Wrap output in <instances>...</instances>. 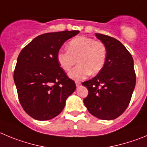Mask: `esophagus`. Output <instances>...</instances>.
<instances>
[{
    "instance_id": "esophagus-1",
    "label": "esophagus",
    "mask_w": 147,
    "mask_h": 147,
    "mask_svg": "<svg viewBox=\"0 0 147 147\" xmlns=\"http://www.w3.org/2000/svg\"><path fill=\"white\" fill-rule=\"evenodd\" d=\"M75 84H76L77 87H78L80 85V81H75Z\"/></svg>"
}]
</instances>
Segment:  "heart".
Segmentation results:
<instances>
[{"mask_svg":"<svg viewBox=\"0 0 147 147\" xmlns=\"http://www.w3.org/2000/svg\"><path fill=\"white\" fill-rule=\"evenodd\" d=\"M107 47L101 41L87 36H78L68 43V51L60 50L57 61L63 70L69 71L76 63L69 76L74 80H83L89 74L96 75L102 69L107 59Z\"/></svg>","mask_w":147,"mask_h":147,"instance_id":"obj_1","label":"heart"}]
</instances>
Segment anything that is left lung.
Wrapping results in <instances>:
<instances>
[{
  "instance_id": "left-lung-1",
  "label": "left lung",
  "mask_w": 147,
  "mask_h": 147,
  "mask_svg": "<svg viewBox=\"0 0 147 147\" xmlns=\"http://www.w3.org/2000/svg\"><path fill=\"white\" fill-rule=\"evenodd\" d=\"M95 35L106 45L107 59L94 78L82 83L88 90L83 102L96 118L114 119L125 112L131 100L136 82L133 59L119 40L105 34Z\"/></svg>"
}]
</instances>
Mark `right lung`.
<instances>
[{"label":"right lung","mask_w":147,"mask_h":147,"mask_svg":"<svg viewBox=\"0 0 147 147\" xmlns=\"http://www.w3.org/2000/svg\"><path fill=\"white\" fill-rule=\"evenodd\" d=\"M79 31L41 34L22 48L14 71L18 99L26 113L45 121L57 116L76 88L59 66L57 53Z\"/></svg>","instance_id":"right-lung-1"}]
</instances>
